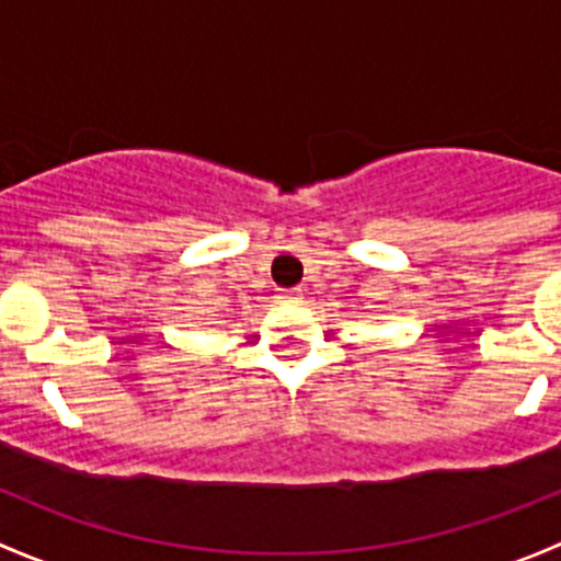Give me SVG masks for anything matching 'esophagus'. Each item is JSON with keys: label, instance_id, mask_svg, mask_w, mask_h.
<instances>
[{"label": "esophagus", "instance_id": "1", "mask_svg": "<svg viewBox=\"0 0 561 561\" xmlns=\"http://www.w3.org/2000/svg\"><path fill=\"white\" fill-rule=\"evenodd\" d=\"M301 301H304V290H298V287L276 293V304H282V307H296V304H301Z\"/></svg>", "mask_w": 561, "mask_h": 561}]
</instances>
